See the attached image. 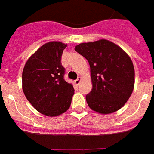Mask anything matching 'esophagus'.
<instances>
[{
  "label": "esophagus",
  "mask_w": 154,
  "mask_h": 154,
  "mask_svg": "<svg viewBox=\"0 0 154 154\" xmlns=\"http://www.w3.org/2000/svg\"><path fill=\"white\" fill-rule=\"evenodd\" d=\"M80 81H81V77H78L77 78V79H75V85H79V83H80Z\"/></svg>",
  "instance_id": "1"
}]
</instances>
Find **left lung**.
I'll return each mask as SVG.
<instances>
[{
	"instance_id": "left-lung-1",
	"label": "left lung",
	"mask_w": 154,
	"mask_h": 154,
	"mask_svg": "<svg viewBox=\"0 0 154 154\" xmlns=\"http://www.w3.org/2000/svg\"><path fill=\"white\" fill-rule=\"evenodd\" d=\"M75 51L91 67L92 90L86 95L88 106L100 114H110L123 106L134 87V67L119 46L106 39L79 43Z\"/></svg>"
}]
</instances>
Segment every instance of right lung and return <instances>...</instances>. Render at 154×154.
<instances>
[{
  "label": "right lung",
  "mask_w": 154,
  "mask_h": 154,
  "mask_svg": "<svg viewBox=\"0 0 154 154\" xmlns=\"http://www.w3.org/2000/svg\"><path fill=\"white\" fill-rule=\"evenodd\" d=\"M67 44L49 42L26 61L22 71V91L32 106L48 116L63 114L69 108L75 90L64 80L61 57Z\"/></svg>",
  "instance_id": "obj_1"
}]
</instances>
